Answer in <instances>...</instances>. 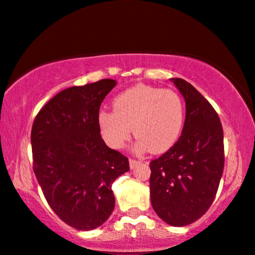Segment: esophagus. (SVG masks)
Listing matches in <instances>:
<instances>
[{
  "instance_id": "esophagus-1",
  "label": "esophagus",
  "mask_w": 255,
  "mask_h": 255,
  "mask_svg": "<svg viewBox=\"0 0 255 255\" xmlns=\"http://www.w3.org/2000/svg\"><path fill=\"white\" fill-rule=\"evenodd\" d=\"M140 163H141V160H137V159H134V158H130V159H129V166H130V169L136 168V166L139 165Z\"/></svg>"
}]
</instances>
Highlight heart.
Returning a JSON list of instances; mask_svg holds the SVG:
<instances>
[{
    "label": "heart",
    "instance_id": "obj_1",
    "mask_svg": "<svg viewBox=\"0 0 255 255\" xmlns=\"http://www.w3.org/2000/svg\"><path fill=\"white\" fill-rule=\"evenodd\" d=\"M114 113L102 111L98 125L110 147L122 148L137 137L136 150L162 153L171 147L182 131L184 104L176 91L140 84L114 99Z\"/></svg>",
    "mask_w": 255,
    "mask_h": 255
}]
</instances>
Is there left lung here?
<instances>
[{
    "mask_svg": "<svg viewBox=\"0 0 255 255\" xmlns=\"http://www.w3.org/2000/svg\"><path fill=\"white\" fill-rule=\"evenodd\" d=\"M186 101L182 133L165 153L150 162L153 210L165 223L184 227L210 209L224 169L223 128L218 114L183 79H171Z\"/></svg>",
    "mask_w": 255,
    "mask_h": 255,
    "instance_id": "8db88e82",
    "label": "left lung"
}]
</instances>
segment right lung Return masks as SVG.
<instances>
[{
	"label": "right lung",
	"mask_w": 255,
	"mask_h": 255,
	"mask_svg": "<svg viewBox=\"0 0 255 255\" xmlns=\"http://www.w3.org/2000/svg\"><path fill=\"white\" fill-rule=\"evenodd\" d=\"M102 79L57 93L37 114L31 130L33 171L44 197L64 223L92 230L115 207L111 184L129 170L128 158L105 145L99 108L115 87Z\"/></svg>",
	"instance_id": "obj_1"
}]
</instances>
